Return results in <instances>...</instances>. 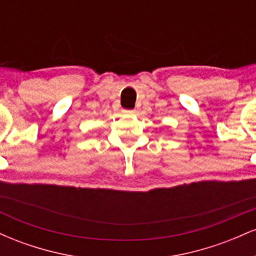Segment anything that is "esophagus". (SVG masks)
I'll return each instance as SVG.
<instances>
[{
  "label": "esophagus",
  "mask_w": 256,
  "mask_h": 256,
  "mask_svg": "<svg viewBox=\"0 0 256 256\" xmlns=\"http://www.w3.org/2000/svg\"><path fill=\"white\" fill-rule=\"evenodd\" d=\"M122 113L128 114V116H132V114L136 113V110H122Z\"/></svg>",
  "instance_id": "obj_1"
}]
</instances>
